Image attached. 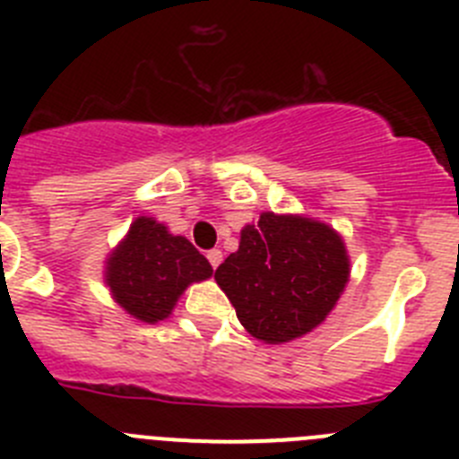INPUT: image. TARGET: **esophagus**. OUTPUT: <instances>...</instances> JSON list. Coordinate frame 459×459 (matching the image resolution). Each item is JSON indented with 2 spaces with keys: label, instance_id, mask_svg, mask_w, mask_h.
I'll return each instance as SVG.
<instances>
[{
  "label": "esophagus",
  "instance_id": "esophagus-1",
  "mask_svg": "<svg viewBox=\"0 0 459 459\" xmlns=\"http://www.w3.org/2000/svg\"><path fill=\"white\" fill-rule=\"evenodd\" d=\"M206 259H209V264L213 266V269H218V264L222 262V253L218 248H213V250H209V253H206Z\"/></svg>",
  "mask_w": 459,
  "mask_h": 459
}]
</instances>
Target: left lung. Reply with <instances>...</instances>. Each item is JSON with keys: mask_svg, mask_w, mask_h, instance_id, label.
<instances>
[{"mask_svg": "<svg viewBox=\"0 0 459 459\" xmlns=\"http://www.w3.org/2000/svg\"><path fill=\"white\" fill-rule=\"evenodd\" d=\"M350 280L344 241L326 222L264 211L241 230L238 250L216 282L253 338L269 344L310 333L335 307Z\"/></svg>", "mask_w": 459, "mask_h": 459, "instance_id": "left-lung-1", "label": "left lung"}]
</instances>
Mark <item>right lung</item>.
I'll return each mask as SVG.
<instances>
[{"mask_svg": "<svg viewBox=\"0 0 459 459\" xmlns=\"http://www.w3.org/2000/svg\"><path fill=\"white\" fill-rule=\"evenodd\" d=\"M209 259L163 222L140 216L105 262V282L115 301L144 324L163 322L190 282L211 278Z\"/></svg>", "mask_w": 459, "mask_h": 459, "instance_id": "right-lung-1", "label": "right lung"}]
</instances>
